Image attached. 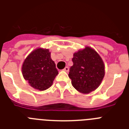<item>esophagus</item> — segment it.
<instances>
[{
    "label": "esophagus",
    "instance_id": "esophagus-1",
    "mask_svg": "<svg viewBox=\"0 0 129 129\" xmlns=\"http://www.w3.org/2000/svg\"><path fill=\"white\" fill-rule=\"evenodd\" d=\"M63 70L65 71V72H69V68L68 66H66L64 69H63Z\"/></svg>",
    "mask_w": 129,
    "mask_h": 129
}]
</instances>
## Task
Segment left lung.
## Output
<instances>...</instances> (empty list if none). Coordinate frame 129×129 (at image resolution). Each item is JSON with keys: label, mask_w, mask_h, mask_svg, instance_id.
Returning <instances> with one entry per match:
<instances>
[{"label": "left lung", "mask_w": 129, "mask_h": 129, "mask_svg": "<svg viewBox=\"0 0 129 129\" xmlns=\"http://www.w3.org/2000/svg\"><path fill=\"white\" fill-rule=\"evenodd\" d=\"M69 78L75 89L88 94L98 88L105 74L104 64L98 53L90 47L74 53Z\"/></svg>", "instance_id": "obj_1"}]
</instances>
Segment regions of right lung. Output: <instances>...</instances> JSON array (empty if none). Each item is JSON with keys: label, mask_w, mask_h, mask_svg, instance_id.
<instances>
[{"label": "right lung", "mask_w": 129, "mask_h": 129, "mask_svg": "<svg viewBox=\"0 0 129 129\" xmlns=\"http://www.w3.org/2000/svg\"><path fill=\"white\" fill-rule=\"evenodd\" d=\"M22 74L30 86L37 90H47L58 74L55 63L51 58L47 49L38 48L25 59L22 66Z\"/></svg>", "instance_id": "obj_1"}]
</instances>
